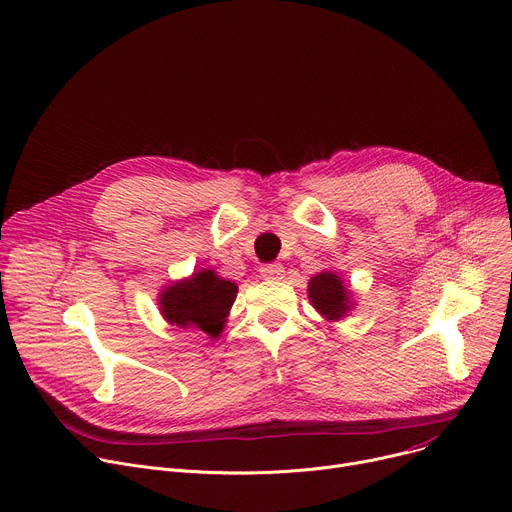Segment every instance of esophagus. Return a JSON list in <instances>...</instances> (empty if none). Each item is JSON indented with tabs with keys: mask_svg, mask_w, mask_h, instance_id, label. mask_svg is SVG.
Listing matches in <instances>:
<instances>
[{
	"mask_svg": "<svg viewBox=\"0 0 512 512\" xmlns=\"http://www.w3.org/2000/svg\"><path fill=\"white\" fill-rule=\"evenodd\" d=\"M261 276L265 280H282L284 276V267L280 263H267L261 267Z\"/></svg>",
	"mask_w": 512,
	"mask_h": 512,
	"instance_id": "34e87169",
	"label": "esophagus"
}]
</instances>
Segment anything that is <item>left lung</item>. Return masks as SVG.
I'll return each mask as SVG.
<instances>
[{
  "instance_id": "8db88e82",
  "label": "left lung",
  "mask_w": 512,
  "mask_h": 512,
  "mask_svg": "<svg viewBox=\"0 0 512 512\" xmlns=\"http://www.w3.org/2000/svg\"><path fill=\"white\" fill-rule=\"evenodd\" d=\"M309 298L315 309L329 321H337L350 311V294L342 280L331 271H323L309 282Z\"/></svg>"
}]
</instances>
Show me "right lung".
I'll use <instances>...</instances> for the list:
<instances>
[{
	"mask_svg": "<svg viewBox=\"0 0 512 512\" xmlns=\"http://www.w3.org/2000/svg\"><path fill=\"white\" fill-rule=\"evenodd\" d=\"M238 286L216 276L212 269L197 271L189 280L170 286L162 298V315L179 327H199L212 337H218Z\"/></svg>",
	"mask_w": 512,
	"mask_h": 512,
	"instance_id": "obj_1",
	"label": "right lung"
}]
</instances>
